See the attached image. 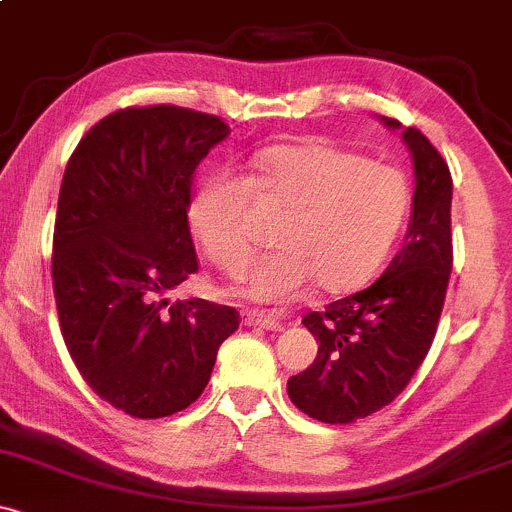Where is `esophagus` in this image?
Segmentation results:
<instances>
[{
    "mask_svg": "<svg viewBox=\"0 0 512 512\" xmlns=\"http://www.w3.org/2000/svg\"><path fill=\"white\" fill-rule=\"evenodd\" d=\"M242 324L267 328V331H279V328H282V321H279L277 316L265 314V311H255V309L242 311Z\"/></svg>",
    "mask_w": 512,
    "mask_h": 512,
    "instance_id": "obj_1",
    "label": "esophagus"
}]
</instances>
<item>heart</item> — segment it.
I'll list each match as a JSON object with an SVG mask.
<instances>
[{"instance_id": "heart-1", "label": "heart", "mask_w": 512, "mask_h": 512, "mask_svg": "<svg viewBox=\"0 0 512 512\" xmlns=\"http://www.w3.org/2000/svg\"><path fill=\"white\" fill-rule=\"evenodd\" d=\"M257 169L260 191L289 213L274 233L279 250L247 267L233 292L277 304L314 279L321 292L343 294L378 274L410 213L412 188L400 169L326 142L265 149ZM250 196L252 181L215 171L188 211L193 235L223 270H238L252 255Z\"/></svg>"}]
</instances>
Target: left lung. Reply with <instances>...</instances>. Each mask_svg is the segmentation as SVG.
<instances>
[{"label":"left lung","mask_w":512,"mask_h":512,"mask_svg":"<svg viewBox=\"0 0 512 512\" xmlns=\"http://www.w3.org/2000/svg\"><path fill=\"white\" fill-rule=\"evenodd\" d=\"M385 127L402 129L380 117ZM414 164L405 242L368 289L311 311L304 324L319 343L316 360L289 378V400L326 424H348L390 405L437 333L451 272V174L419 129H402Z\"/></svg>","instance_id":"8db88e82"}]
</instances>
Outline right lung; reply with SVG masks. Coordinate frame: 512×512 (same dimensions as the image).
<instances>
[{
  "instance_id": "obj_1",
  "label": "right lung",
  "mask_w": 512,
  "mask_h": 512,
  "mask_svg": "<svg viewBox=\"0 0 512 512\" xmlns=\"http://www.w3.org/2000/svg\"><path fill=\"white\" fill-rule=\"evenodd\" d=\"M230 127L174 105L112 112L75 147L58 193L53 294L75 368L139 419L186 410L238 311L166 294L198 270L191 176Z\"/></svg>"
}]
</instances>
